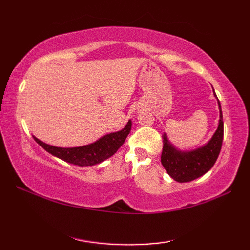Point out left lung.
Returning a JSON list of instances; mask_svg holds the SVG:
<instances>
[{
    "label": "left lung",
    "instance_id": "left-lung-1",
    "mask_svg": "<svg viewBox=\"0 0 250 250\" xmlns=\"http://www.w3.org/2000/svg\"><path fill=\"white\" fill-rule=\"evenodd\" d=\"M215 97L217 98L216 94ZM218 100V99H217ZM219 122L213 138L204 146L197 147L192 151L177 150L168 142L166 133L163 135V150L161 155V163L166 168L167 174L173 180L180 183L191 182L204 175L216 162L222 149L224 137V122L221 104L218 100Z\"/></svg>",
    "mask_w": 250,
    "mask_h": 250
}]
</instances>
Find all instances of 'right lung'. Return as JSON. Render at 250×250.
Returning <instances> with one entry per match:
<instances>
[{"mask_svg":"<svg viewBox=\"0 0 250 250\" xmlns=\"http://www.w3.org/2000/svg\"><path fill=\"white\" fill-rule=\"evenodd\" d=\"M131 125L132 122L129 120L125 128L118 132L105 134L94 143L77 147L53 146L46 145L35 137H34V140L48 153L58 159L64 160L65 162L79 167H91L101 163L116 153L118 149L124 145L126 137L130 133Z\"/></svg>","mask_w":250,"mask_h":250,"instance_id":"add662e5","label":"right lung"}]
</instances>
